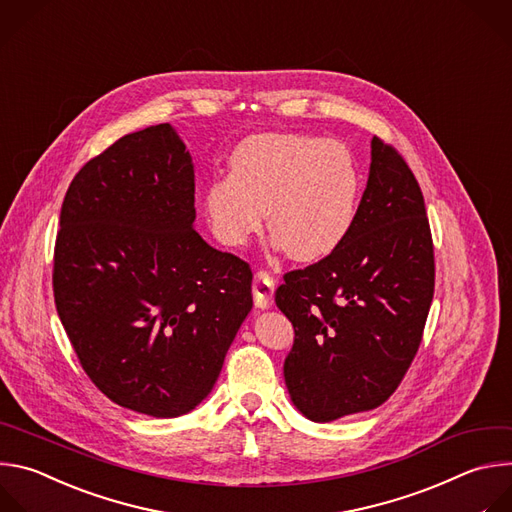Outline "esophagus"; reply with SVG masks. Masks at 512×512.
Returning <instances> with one entry per match:
<instances>
[{
    "label": "esophagus",
    "mask_w": 512,
    "mask_h": 512,
    "mask_svg": "<svg viewBox=\"0 0 512 512\" xmlns=\"http://www.w3.org/2000/svg\"><path fill=\"white\" fill-rule=\"evenodd\" d=\"M274 288H276V282L266 270H258L254 274L252 294H254V304L258 306V309H270L274 302Z\"/></svg>",
    "instance_id": "34e87169"
}]
</instances>
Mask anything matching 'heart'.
Returning a JSON list of instances; mask_svg holds the SVG:
<instances>
[{
	"label": "heart",
	"mask_w": 512,
	"mask_h": 512,
	"mask_svg": "<svg viewBox=\"0 0 512 512\" xmlns=\"http://www.w3.org/2000/svg\"><path fill=\"white\" fill-rule=\"evenodd\" d=\"M232 171L212 179L203 206L216 238L244 246L266 226L300 262L321 260L351 232L361 173L351 151L323 137L264 133L240 143Z\"/></svg>",
	"instance_id": "heart-1"
}]
</instances>
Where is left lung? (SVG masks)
Segmentation results:
<instances>
[{"label": "left lung", "mask_w": 512, "mask_h": 512, "mask_svg": "<svg viewBox=\"0 0 512 512\" xmlns=\"http://www.w3.org/2000/svg\"><path fill=\"white\" fill-rule=\"evenodd\" d=\"M434 278L418 179L393 145L373 137L351 232L276 288V306L294 329L284 381L306 418L333 422L393 395L420 349Z\"/></svg>", "instance_id": "1"}]
</instances>
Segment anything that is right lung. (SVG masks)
<instances>
[{"instance_id": "obj_1", "label": "right lung", "mask_w": 512, "mask_h": 512, "mask_svg": "<svg viewBox=\"0 0 512 512\" xmlns=\"http://www.w3.org/2000/svg\"><path fill=\"white\" fill-rule=\"evenodd\" d=\"M189 151L169 123L115 141L72 179L54 246V302L111 401L177 418L206 397L252 309V270L193 230Z\"/></svg>"}]
</instances>
